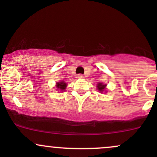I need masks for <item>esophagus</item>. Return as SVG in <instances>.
I'll return each instance as SVG.
<instances>
[{"label": "esophagus", "instance_id": "obj_1", "mask_svg": "<svg viewBox=\"0 0 157 157\" xmlns=\"http://www.w3.org/2000/svg\"><path fill=\"white\" fill-rule=\"evenodd\" d=\"M77 78H79V79H82V78H83V75H81V74H79V75H77Z\"/></svg>", "mask_w": 157, "mask_h": 157}]
</instances>
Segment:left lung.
<instances>
[{
	"label": "left lung",
	"mask_w": 157,
	"mask_h": 157,
	"mask_svg": "<svg viewBox=\"0 0 157 157\" xmlns=\"http://www.w3.org/2000/svg\"><path fill=\"white\" fill-rule=\"evenodd\" d=\"M105 86L106 85H103L102 83H99L97 85V89L100 91H103L104 90H105Z\"/></svg>",
	"instance_id": "1"
}]
</instances>
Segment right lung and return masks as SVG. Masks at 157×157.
<instances>
[{"label":"right lung","mask_w":157,"mask_h":157,"mask_svg":"<svg viewBox=\"0 0 157 157\" xmlns=\"http://www.w3.org/2000/svg\"><path fill=\"white\" fill-rule=\"evenodd\" d=\"M66 82H57V87L58 88V89H60L61 91H63V90H65V89L66 88Z\"/></svg>","instance_id":"right-lung-1"}]
</instances>
